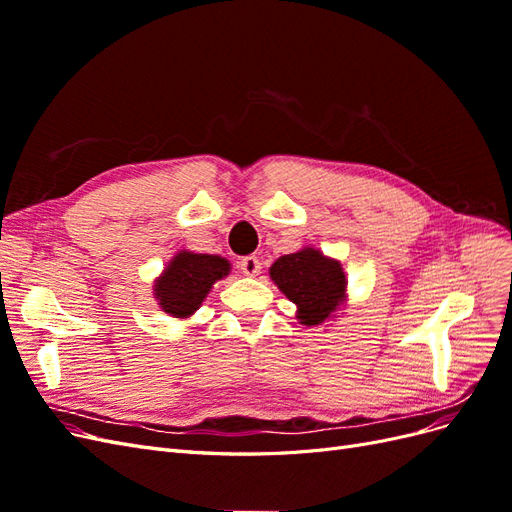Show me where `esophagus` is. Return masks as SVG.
Segmentation results:
<instances>
[{
	"instance_id": "34e87169",
	"label": "esophagus",
	"mask_w": 512,
	"mask_h": 512,
	"mask_svg": "<svg viewBox=\"0 0 512 512\" xmlns=\"http://www.w3.org/2000/svg\"><path fill=\"white\" fill-rule=\"evenodd\" d=\"M260 265H262V262L258 260V256H245V258H241V262H239V269H241L243 275L254 277V275L260 273V269H262Z\"/></svg>"
}]
</instances>
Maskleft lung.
Wrapping results in <instances>:
<instances>
[{
  "label": "left lung",
  "mask_w": 512,
  "mask_h": 512,
  "mask_svg": "<svg viewBox=\"0 0 512 512\" xmlns=\"http://www.w3.org/2000/svg\"><path fill=\"white\" fill-rule=\"evenodd\" d=\"M271 280L286 297L297 303L301 324H320L344 301L346 275L339 262L324 258L318 250H301L277 258L271 267Z\"/></svg>",
  "instance_id": "1"
}]
</instances>
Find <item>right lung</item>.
Listing matches in <instances>:
<instances>
[{"label": "right lung", "instance_id": "add662e5", "mask_svg": "<svg viewBox=\"0 0 512 512\" xmlns=\"http://www.w3.org/2000/svg\"><path fill=\"white\" fill-rule=\"evenodd\" d=\"M228 271L226 258L181 252L158 280L156 299H160L166 314L185 318L196 312L211 286L226 277Z\"/></svg>", "mask_w": 512, "mask_h": 512}]
</instances>
